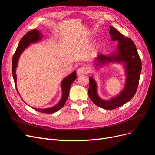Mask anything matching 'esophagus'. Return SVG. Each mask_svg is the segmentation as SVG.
Instances as JSON below:
<instances>
[{"mask_svg": "<svg viewBox=\"0 0 155 155\" xmlns=\"http://www.w3.org/2000/svg\"><path fill=\"white\" fill-rule=\"evenodd\" d=\"M88 72V70L86 67H80L78 70H77V75L80 76V75H82L83 74H86V73Z\"/></svg>", "mask_w": 155, "mask_h": 155, "instance_id": "34e87169", "label": "esophagus"}]
</instances>
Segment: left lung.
I'll use <instances>...</instances> for the list:
<instances>
[{
	"mask_svg": "<svg viewBox=\"0 0 155 155\" xmlns=\"http://www.w3.org/2000/svg\"><path fill=\"white\" fill-rule=\"evenodd\" d=\"M109 28L111 41H117V48L109 56L99 54L95 58V64L97 67H102L109 63L123 64L126 75L125 85L117 95L109 100H104L97 93L95 80L93 77H89L88 92L89 97L97 106L104 109L112 110L122 106L133 98L139 84L141 61L133 41L129 38H125V36L114 27Z\"/></svg>",
	"mask_w": 155,
	"mask_h": 155,
	"instance_id": "obj_1",
	"label": "left lung"
}]
</instances>
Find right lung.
Listing matches in <instances>:
<instances>
[{"label": "right lung", "instance_id": "right-lung-1", "mask_svg": "<svg viewBox=\"0 0 155 155\" xmlns=\"http://www.w3.org/2000/svg\"><path fill=\"white\" fill-rule=\"evenodd\" d=\"M42 38H43L42 33L38 29H34L32 31H29L21 39L19 45L17 49H16L15 52L13 56L12 61V75L14 80V83L16 87V90H17V92H18L19 95V93L18 91L17 85H16V82H17L16 68H17V67H18L19 57L22 53V52L25 50L31 44L39 42V41L42 39ZM76 78H77V73H76V71H73L71 74H70L67 77H65L62 80V82L61 83V91H62L61 98L60 101L58 102V103L56 104L55 105H54V106L50 108H46V109H38V108H34V107H32V108L38 112L45 113V114H52L58 111L64 106L65 102H67V100L68 97L71 85L73 84V82L76 80Z\"/></svg>", "mask_w": 155, "mask_h": 155}]
</instances>
